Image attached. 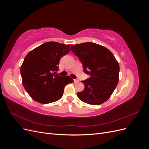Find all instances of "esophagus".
<instances>
[{
    "mask_svg": "<svg viewBox=\"0 0 149 149\" xmlns=\"http://www.w3.org/2000/svg\"><path fill=\"white\" fill-rule=\"evenodd\" d=\"M74 83H78L79 82V80L77 79H74Z\"/></svg>",
    "mask_w": 149,
    "mask_h": 149,
    "instance_id": "esophagus-1",
    "label": "esophagus"
}]
</instances>
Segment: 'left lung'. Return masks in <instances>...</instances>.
Masks as SVG:
<instances>
[{"label": "left lung", "mask_w": 149, "mask_h": 149, "mask_svg": "<svg viewBox=\"0 0 149 149\" xmlns=\"http://www.w3.org/2000/svg\"><path fill=\"white\" fill-rule=\"evenodd\" d=\"M71 50L79 58L83 71L89 78L81 81L84 89L78 93L84 102L100 105L106 101L119 81V65L106 47L92 42L71 45Z\"/></svg>", "instance_id": "obj_1"}]
</instances>
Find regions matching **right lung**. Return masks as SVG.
Instances as JSON below:
<instances>
[{"instance_id":"obj_1","label":"right lung","mask_w":149,"mask_h":149,"mask_svg":"<svg viewBox=\"0 0 149 149\" xmlns=\"http://www.w3.org/2000/svg\"><path fill=\"white\" fill-rule=\"evenodd\" d=\"M70 51V45L45 43L30 52L20 68L22 84L33 100L42 104L61 98L65 86L74 82L70 76L56 74L61 57Z\"/></svg>"}]
</instances>
